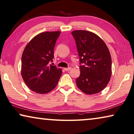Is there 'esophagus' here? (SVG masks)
Here are the masks:
<instances>
[{
	"label": "esophagus",
	"mask_w": 134,
	"mask_h": 134,
	"mask_svg": "<svg viewBox=\"0 0 134 134\" xmlns=\"http://www.w3.org/2000/svg\"><path fill=\"white\" fill-rule=\"evenodd\" d=\"M71 67H68V68H65V69H64V70H65V71H68L70 70H71Z\"/></svg>",
	"instance_id": "obj_1"
}]
</instances>
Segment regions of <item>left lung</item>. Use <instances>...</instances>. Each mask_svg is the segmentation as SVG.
Listing matches in <instances>:
<instances>
[{
    "mask_svg": "<svg viewBox=\"0 0 134 134\" xmlns=\"http://www.w3.org/2000/svg\"><path fill=\"white\" fill-rule=\"evenodd\" d=\"M71 34L81 64V74L76 80L77 87L87 94L100 92L111 76L112 61L108 48L98 35L91 32L77 30L71 32Z\"/></svg>",
    "mask_w": 134,
    "mask_h": 134,
    "instance_id": "left-lung-1",
    "label": "left lung"
}]
</instances>
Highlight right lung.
<instances>
[{
	"mask_svg": "<svg viewBox=\"0 0 134 134\" xmlns=\"http://www.w3.org/2000/svg\"><path fill=\"white\" fill-rule=\"evenodd\" d=\"M60 31L44 32L33 38L24 50L21 57V76L31 90L46 94L55 88L62 70L52 62L53 49Z\"/></svg>",
	"mask_w": 134,
	"mask_h": 134,
	"instance_id": "1",
	"label": "right lung"
}]
</instances>
